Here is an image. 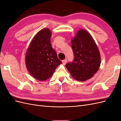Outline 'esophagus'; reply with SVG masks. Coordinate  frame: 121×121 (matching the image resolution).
Returning a JSON list of instances; mask_svg holds the SVG:
<instances>
[{
    "label": "esophagus",
    "mask_w": 121,
    "mask_h": 121,
    "mask_svg": "<svg viewBox=\"0 0 121 121\" xmlns=\"http://www.w3.org/2000/svg\"><path fill=\"white\" fill-rule=\"evenodd\" d=\"M67 61V59H65L63 60H62V63H63V64L64 65H65V64H66Z\"/></svg>",
    "instance_id": "esophagus-1"
}]
</instances>
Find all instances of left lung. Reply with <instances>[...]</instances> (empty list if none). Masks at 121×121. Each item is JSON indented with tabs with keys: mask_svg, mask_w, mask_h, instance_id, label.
Instances as JSON below:
<instances>
[{
	"mask_svg": "<svg viewBox=\"0 0 121 121\" xmlns=\"http://www.w3.org/2000/svg\"><path fill=\"white\" fill-rule=\"evenodd\" d=\"M74 58L65 67L76 80L84 81L92 78L100 65L98 47L92 36L85 30H79L72 41Z\"/></svg>",
	"mask_w": 121,
	"mask_h": 121,
	"instance_id": "8db88e82",
	"label": "left lung"
}]
</instances>
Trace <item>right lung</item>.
<instances>
[{
  "mask_svg": "<svg viewBox=\"0 0 121 121\" xmlns=\"http://www.w3.org/2000/svg\"><path fill=\"white\" fill-rule=\"evenodd\" d=\"M52 32L44 29L34 36L26 56L27 69L36 79L44 81L49 78L58 65L62 64L50 43Z\"/></svg>",
  "mask_w": 121,
  "mask_h": 121,
  "instance_id": "1",
  "label": "right lung"
}]
</instances>
